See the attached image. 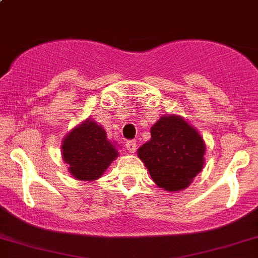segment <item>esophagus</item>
Returning a JSON list of instances; mask_svg holds the SVG:
<instances>
[{
	"mask_svg": "<svg viewBox=\"0 0 258 258\" xmlns=\"http://www.w3.org/2000/svg\"><path fill=\"white\" fill-rule=\"evenodd\" d=\"M126 148L127 151L130 153H135L137 151V142H136L135 140H131V141H127L126 142Z\"/></svg>",
	"mask_w": 258,
	"mask_h": 258,
	"instance_id": "esophagus-1",
	"label": "esophagus"
}]
</instances>
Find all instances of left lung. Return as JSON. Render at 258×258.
Masks as SVG:
<instances>
[{
	"instance_id": "1",
	"label": "left lung",
	"mask_w": 258,
	"mask_h": 258,
	"mask_svg": "<svg viewBox=\"0 0 258 258\" xmlns=\"http://www.w3.org/2000/svg\"><path fill=\"white\" fill-rule=\"evenodd\" d=\"M151 140L137 155L160 188L177 192L188 187L205 166L206 143L182 116L163 115L151 127Z\"/></svg>"
}]
</instances>
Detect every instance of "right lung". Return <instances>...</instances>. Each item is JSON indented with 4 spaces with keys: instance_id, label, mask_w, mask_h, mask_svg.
I'll return each mask as SVG.
<instances>
[{
    "instance_id": "right-lung-1",
    "label": "right lung",
    "mask_w": 258,
    "mask_h": 258,
    "mask_svg": "<svg viewBox=\"0 0 258 258\" xmlns=\"http://www.w3.org/2000/svg\"><path fill=\"white\" fill-rule=\"evenodd\" d=\"M117 147L100 124L88 117L64 136L62 159L76 180L94 181L118 157Z\"/></svg>"
}]
</instances>
